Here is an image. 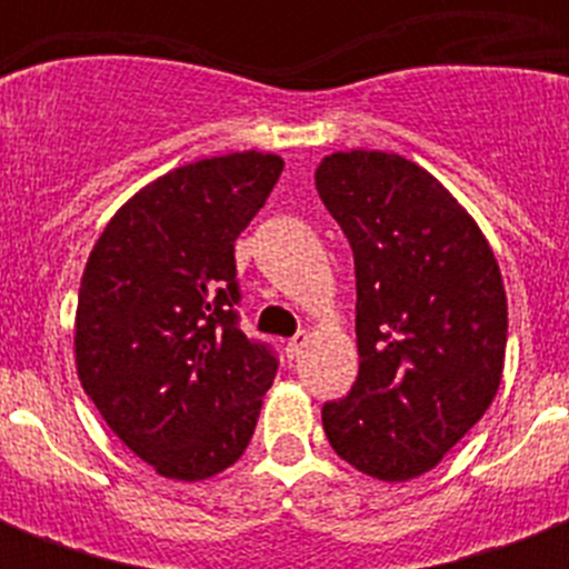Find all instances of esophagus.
Instances as JSON below:
<instances>
[{
	"instance_id": "34e87169",
	"label": "esophagus",
	"mask_w": 569,
	"mask_h": 569,
	"mask_svg": "<svg viewBox=\"0 0 569 569\" xmlns=\"http://www.w3.org/2000/svg\"><path fill=\"white\" fill-rule=\"evenodd\" d=\"M307 342H310V333H307V330H301L298 337H292L289 342H286V357H289V360H298V357L303 355Z\"/></svg>"
}]
</instances>
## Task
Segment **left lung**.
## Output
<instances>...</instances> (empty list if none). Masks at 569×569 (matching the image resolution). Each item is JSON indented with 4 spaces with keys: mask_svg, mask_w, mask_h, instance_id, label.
<instances>
[{
    "mask_svg": "<svg viewBox=\"0 0 569 569\" xmlns=\"http://www.w3.org/2000/svg\"><path fill=\"white\" fill-rule=\"evenodd\" d=\"M316 189L355 250L360 372L321 407L339 458L378 481H410L493 405L508 346L499 262L476 218L398 153L339 150Z\"/></svg>",
    "mask_w": 569,
    "mask_h": 569,
    "instance_id": "1",
    "label": "left lung"
}]
</instances>
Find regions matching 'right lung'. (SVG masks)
Instances as JSON below:
<instances>
[{"instance_id":"add662e5","label":"right lung","mask_w":569,"mask_h":569,"mask_svg":"<svg viewBox=\"0 0 569 569\" xmlns=\"http://www.w3.org/2000/svg\"><path fill=\"white\" fill-rule=\"evenodd\" d=\"M280 171L259 150L173 168L111 214L84 262L76 375L156 476L212 478L253 437L277 360L236 325L232 241Z\"/></svg>"}]
</instances>
